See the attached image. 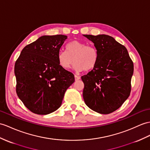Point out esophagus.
<instances>
[{
	"label": "esophagus",
	"mask_w": 150,
	"mask_h": 150,
	"mask_svg": "<svg viewBox=\"0 0 150 150\" xmlns=\"http://www.w3.org/2000/svg\"><path fill=\"white\" fill-rule=\"evenodd\" d=\"M74 78H75L76 81H78V80H79L80 79V76H78L77 75H75L74 76Z\"/></svg>",
	"instance_id": "34e87169"
}]
</instances>
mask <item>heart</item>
Returning <instances> with one entry per match:
<instances>
[{"mask_svg":"<svg viewBox=\"0 0 150 150\" xmlns=\"http://www.w3.org/2000/svg\"><path fill=\"white\" fill-rule=\"evenodd\" d=\"M58 64L65 70L70 69L74 62L76 71H89L96 66L98 60L97 51L92 46L79 41H73L66 46V51L60 50L58 53Z\"/></svg>","mask_w":150,"mask_h":150,"instance_id":"b5f03b06","label":"heart"}]
</instances>
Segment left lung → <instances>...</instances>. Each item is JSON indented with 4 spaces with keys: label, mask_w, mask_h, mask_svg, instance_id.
<instances>
[{
    "label": "left lung",
    "mask_w": 150,
    "mask_h": 150,
    "mask_svg": "<svg viewBox=\"0 0 150 150\" xmlns=\"http://www.w3.org/2000/svg\"><path fill=\"white\" fill-rule=\"evenodd\" d=\"M93 42L97 51V63L81 76L83 96L93 111L109 114L118 109L129 97L134 65L126 47L111 36L83 35Z\"/></svg>",
    "instance_id": "1"
}]
</instances>
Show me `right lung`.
<instances>
[{
  "label": "right lung",
  "mask_w": 150,
  "mask_h": 150,
  "mask_svg": "<svg viewBox=\"0 0 150 150\" xmlns=\"http://www.w3.org/2000/svg\"><path fill=\"white\" fill-rule=\"evenodd\" d=\"M67 35H43L25 46L14 65L16 93L29 110L47 115L61 106L65 91L74 82L62 68L58 53Z\"/></svg>",
  "instance_id": "obj_1"
}]
</instances>
